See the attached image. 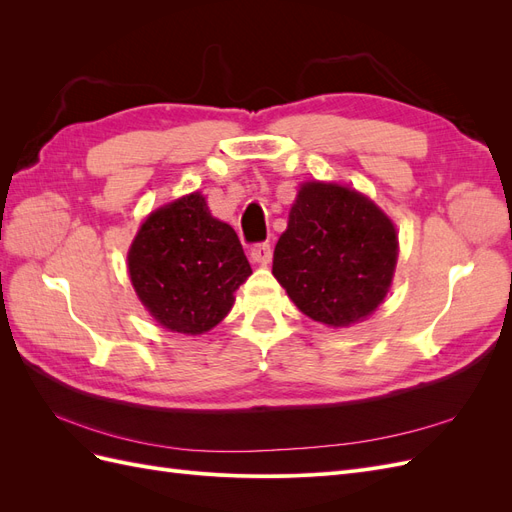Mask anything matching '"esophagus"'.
Returning <instances> with one entry per match:
<instances>
[{"label":"esophagus","instance_id":"obj_1","mask_svg":"<svg viewBox=\"0 0 512 512\" xmlns=\"http://www.w3.org/2000/svg\"><path fill=\"white\" fill-rule=\"evenodd\" d=\"M250 256H252L254 262H258V265H269L271 256H273V247H271V243H267V241L256 243V245L252 247Z\"/></svg>","mask_w":512,"mask_h":512}]
</instances>
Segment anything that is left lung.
Returning <instances> with one entry per match:
<instances>
[{"label": "left lung", "instance_id": "left-lung-1", "mask_svg": "<svg viewBox=\"0 0 512 512\" xmlns=\"http://www.w3.org/2000/svg\"><path fill=\"white\" fill-rule=\"evenodd\" d=\"M395 262V226L369 198L305 183L275 245L273 275L305 316L348 327L384 301Z\"/></svg>", "mask_w": 512, "mask_h": 512}]
</instances>
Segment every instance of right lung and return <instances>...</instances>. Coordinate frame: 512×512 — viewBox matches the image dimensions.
I'll use <instances>...</instances> for the list:
<instances>
[{
	"label": "right lung",
	"mask_w": 512,
	"mask_h": 512,
	"mask_svg": "<svg viewBox=\"0 0 512 512\" xmlns=\"http://www.w3.org/2000/svg\"><path fill=\"white\" fill-rule=\"evenodd\" d=\"M128 269L151 316L185 335L213 329L252 273L237 232L213 218L198 192L149 215L130 247Z\"/></svg>",
	"instance_id": "right-lung-1"
}]
</instances>
